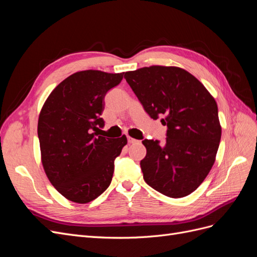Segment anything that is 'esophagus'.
Here are the masks:
<instances>
[{
  "instance_id": "obj_1",
  "label": "esophagus",
  "mask_w": 257,
  "mask_h": 257,
  "mask_svg": "<svg viewBox=\"0 0 257 257\" xmlns=\"http://www.w3.org/2000/svg\"><path fill=\"white\" fill-rule=\"evenodd\" d=\"M127 142H128L130 144H135V143H138V141H136V139L132 138V137H127Z\"/></svg>"
}]
</instances>
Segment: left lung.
<instances>
[{"mask_svg":"<svg viewBox=\"0 0 257 257\" xmlns=\"http://www.w3.org/2000/svg\"><path fill=\"white\" fill-rule=\"evenodd\" d=\"M124 78L152 119L167 125L164 145L145 139L141 162L151 188L173 198L188 196L211 170L221 141L217 105L196 77L177 66L152 65Z\"/></svg>","mask_w":257,"mask_h":257,"instance_id":"left-lung-1","label":"left lung"}]
</instances>
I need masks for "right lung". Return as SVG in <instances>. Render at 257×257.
Returning <instances> with one entry per match:
<instances>
[{"label":"right lung","mask_w":257,"mask_h":257,"mask_svg":"<svg viewBox=\"0 0 257 257\" xmlns=\"http://www.w3.org/2000/svg\"><path fill=\"white\" fill-rule=\"evenodd\" d=\"M124 73L77 72L59 83L44 103L37 134L46 176L66 199L87 204L109 186L114 160L126 136H98L104 97Z\"/></svg>","instance_id":"right-lung-1"}]
</instances>
